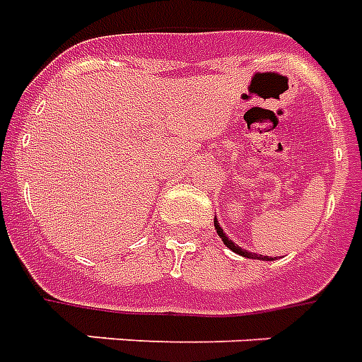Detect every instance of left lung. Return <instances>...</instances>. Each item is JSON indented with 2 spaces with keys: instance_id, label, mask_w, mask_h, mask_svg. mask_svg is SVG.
<instances>
[{
  "instance_id": "8db88e82",
  "label": "left lung",
  "mask_w": 362,
  "mask_h": 362,
  "mask_svg": "<svg viewBox=\"0 0 362 362\" xmlns=\"http://www.w3.org/2000/svg\"><path fill=\"white\" fill-rule=\"evenodd\" d=\"M214 225H216L217 235L221 236V240H223V243H225V246H227V248H230V250H233V252H236V254L244 255V257H252V259H255V257H257V259H265V262H267V259H269L267 255H257V254H252V252H248V250L238 248V246H236V244H233V240H229V238H227V235H225V233H223V229H221V227H219V223H217V219H214Z\"/></svg>"
}]
</instances>
